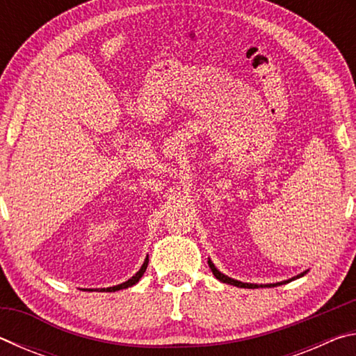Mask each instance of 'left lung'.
Returning a JSON list of instances; mask_svg holds the SVG:
<instances>
[{
  "label": "left lung",
  "instance_id": "8db88e82",
  "mask_svg": "<svg viewBox=\"0 0 356 356\" xmlns=\"http://www.w3.org/2000/svg\"><path fill=\"white\" fill-rule=\"evenodd\" d=\"M209 267H210V270H212V273L215 275V278L216 280H220V281H222V282H226V284H231V286H237V287H245V289H257L259 287V284H248V282H242V281H237V280H232V278H227L226 275H222L221 272H218V270L215 268V265L209 261ZM300 276H303V273H301ZM293 280V278H292ZM291 281V280H289ZM284 282H287V281H284ZM282 282H276V284H267L268 287H275V286H281ZM261 287H265V286H262L261 284Z\"/></svg>",
  "mask_w": 356,
  "mask_h": 356
}]
</instances>
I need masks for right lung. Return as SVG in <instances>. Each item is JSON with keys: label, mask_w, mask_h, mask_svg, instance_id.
<instances>
[{"label": "right lung", "mask_w": 356, "mask_h": 356, "mask_svg": "<svg viewBox=\"0 0 356 356\" xmlns=\"http://www.w3.org/2000/svg\"><path fill=\"white\" fill-rule=\"evenodd\" d=\"M147 259H146V262L143 264V267L140 268V272H138L135 276H131V278L129 280V281H125V282H122V284H119V286H113V287H106V289H102V291H105V292H116V291H120V289H127V287H131L134 284H136L138 281H140V278L141 276L144 275V272H146V268H147Z\"/></svg>", "instance_id": "right-lung-1"}]
</instances>
